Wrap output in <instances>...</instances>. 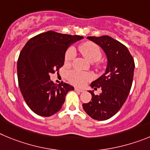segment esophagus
Listing matches in <instances>:
<instances>
[{"mask_svg": "<svg viewBox=\"0 0 150 150\" xmlns=\"http://www.w3.org/2000/svg\"><path fill=\"white\" fill-rule=\"evenodd\" d=\"M75 91H76V92H78V93H82V92L83 91V90H81V89H78V88H77V87H75Z\"/></svg>", "mask_w": 150, "mask_h": 150, "instance_id": "esophagus-1", "label": "esophagus"}]
</instances>
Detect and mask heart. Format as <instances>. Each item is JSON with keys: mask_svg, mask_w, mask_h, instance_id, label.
<instances>
[{"mask_svg": "<svg viewBox=\"0 0 150 150\" xmlns=\"http://www.w3.org/2000/svg\"><path fill=\"white\" fill-rule=\"evenodd\" d=\"M78 50L88 61L93 63L94 67L97 69L102 68V63L101 58L102 57V52L100 47L97 44L91 41H87L81 43L78 46ZM75 57V52L72 48L67 50L64 55V63L66 65H69ZM67 78L69 81L77 87H83L85 83L89 81L90 75L87 72H81L78 70H71L67 73Z\"/></svg>", "mask_w": 150, "mask_h": 150, "instance_id": "1", "label": "heart"}]
</instances>
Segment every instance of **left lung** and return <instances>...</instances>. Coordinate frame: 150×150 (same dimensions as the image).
<instances>
[{
  "mask_svg": "<svg viewBox=\"0 0 150 150\" xmlns=\"http://www.w3.org/2000/svg\"><path fill=\"white\" fill-rule=\"evenodd\" d=\"M102 47L108 57L107 69L102 76L92 82L100 95H92L91 101L83 104V108L91 118L105 120L115 115L125 103L131 90L134 75V61L126 46L109 36H88Z\"/></svg>",
  "mask_w": 150,
  "mask_h": 150,
  "instance_id": "obj_1",
  "label": "left lung"
}]
</instances>
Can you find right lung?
Returning <instances> with one entry per match:
<instances>
[{"label": "right lung", "instance_id": "obj_1", "mask_svg": "<svg viewBox=\"0 0 150 150\" xmlns=\"http://www.w3.org/2000/svg\"><path fill=\"white\" fill-rule=\"evenodd\" d=\"M83 36L55 31L42 33L31 38L20 52L17 63L18 86L28 107L35 114L50 117L61 109L66 95L74 87L50 80L64 64L67 48Z\"/></svg>", "mask_w": 150, "mask_h": 150}]
</instances>
